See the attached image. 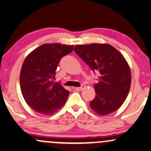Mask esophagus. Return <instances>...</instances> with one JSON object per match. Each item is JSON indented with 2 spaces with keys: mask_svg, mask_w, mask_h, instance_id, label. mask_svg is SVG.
Listing matches in <instances>:
<instances>
[{
  "mask_svg": "<svg viewBox=\"0 0 151 151\" xmlns=\"http://www.w3.org/2000/svg\"><path fill=\"white\" fill-rule=\"evenodd\" d=\"M83 88H84V86H83V85H82V86H81V87H76L75 89L77 90V91H80L82 90Z\"/></svg>",
  "mask_w": 151,
  "mask_h": 151,
  "instance_id": "obj_1",
  "label": "esophagus"
}]
</instances>
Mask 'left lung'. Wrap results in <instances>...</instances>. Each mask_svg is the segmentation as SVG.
<instances>
[{
  "mask_svg": "<svg viewBox=\"0 0 151 151\" xmlns=\"http://www.w3.org/2000/svg\"><path fill=\"white\" fill-rule=\"evenodd\" d=\"M74 51L93 72L99 74L94 84L96 97L90 107L98 115H107L124 103L131 86V70L124 56L108 43L77 45Z\"/></svg>",
  "mask_w": 151,
  "mask_h": 151,
  "instance_id": "left-lung-1",
  "label": "left lung"
}]
</instances>
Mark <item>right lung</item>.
I'll list each match as a JSON object with an SVG mask.
<instances>
[{
    "mask_svg": "<svg viewBox=\"0 0 151 151\" xmlns=\"http://www.w3.org/2000/svg\"><path fill=\"white\" fill-rule=\"evenodd\" d=\"M73 48L72 45L45 43L24 59L19 76L21 91L27 105L35 112L51 115L65 105L70 92L53 79L60 59Z\"/></svg>",
    "mask_w": 151,
    "mask_h": 151,
    "instance_id": "1",
    "label": "right lung"
}]
</instances>
